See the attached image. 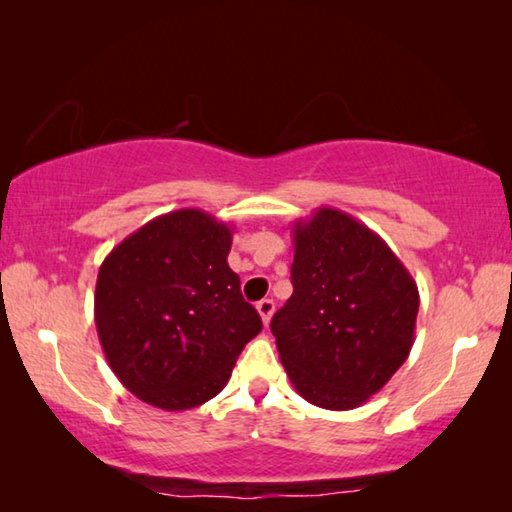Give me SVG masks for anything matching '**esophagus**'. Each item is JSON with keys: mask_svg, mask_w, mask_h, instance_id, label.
<instances>
[{"mask_svg": "<svg viewBox=\"0 0 512 512\" xmlns=\"http://www.w3.org/2000/svg\"><path fill=\"white\" fill-rule=\"evenodd\" d=\"M257 311H259V316H262V323L268 325V323H271V316H273V311H275V302L271 298L259 300L257 302Z\"/></svg>", "mask_w": 512, "mask_h": 512, "instance_id": "1", "label": "esophagus"}]
</instances>
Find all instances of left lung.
Masks as SVG:
<instances>
[{
    "instance_id": "1",
    "label": "left lung",
    "mask_w": 512,
    "mask_h": 512,
    "mask_svg": "<svg viewBox=\"0 0 512 512\" xmlns=\"http://www.w3.org/2000/svg\"><path fill=\"white\" fill-rule=\"evenodd\" d=\"M291 232L293 293L271 320L280 361L307 402L357 409L409 357L418 284L377 232L334 207Z\"/></svg>"
}]
</instances>
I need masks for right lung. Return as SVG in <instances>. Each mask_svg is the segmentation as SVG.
Wrapping results in <instances>:
<instances>
[{
    "label": "right lung",
    "instance_id": "add662e5",
    "mask_svg": "<svg viewBox=\"0 0 512 512\" xmlns=\"http://www.w3.org/2000/svg\"><path fill=\"white\" fill-rule=\"evenodd\" d=\"M232 228L194 207L155 216L103 259L94 323L108 366L137 400L187 411L223 391L262 332L228 266Z\"/></svg>",
    "mask_w": 512,
    "mask_h": 512
}]
</instances>
